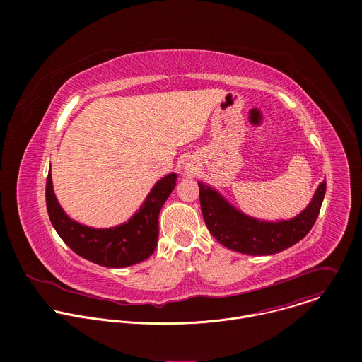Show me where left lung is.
<instances>
[{
  "instance_id": "1",
  "label": "left lung",
  "mask_w": 362,
  "mask_h": 362,
  "mask_svg": "<svg viewBox=\"0 0 362 362\" xmlns=\"http://www.w3.org/2000/svg\"><path fill=\"white\" fill-rule=\"evenodd\" d=\"M197 183L203 219L212 236L225 247L252 256L274 255L303 239L320 215L327 190L324 180L299 215L288 221L268 222L247 216L212 186Z\"/></svg>"
}]
</instances>
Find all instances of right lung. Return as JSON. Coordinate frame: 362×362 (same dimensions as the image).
I'll return each instance as SVG.
<instances>
[{
  "instance_id": "right-lung-1",
  "label": "right lung",
  "mask_w": 362,
  "mask_h": 362,
  "mask_svg": "<svg viewBox=\"0 0 362 362\" xmlns=\"http://www.w3.org/2000/svg\"><path fill=\"white\" fill-rule=\"evenodd\" d=\"M176 180V173L162 177L127 222L113 228L95 229L73 221L63 211L54 194L49 170L45 186L48 216L64 243L84 259L106 268L132 267L146 261L156 249L159 214L175 189Z\"/></svg>"
}]
</instances>
